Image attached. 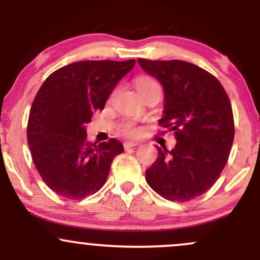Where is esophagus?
<instances>
[{
  "label": "esophagus",
  "mask_w": 260,
  "mask_h": 260,
  "mask_svg": "<svg viewBox=\"0 0 260 260\" xmlns=\"http://www.w3.org/2000/svg\"><path fill=\"white\" fill-rule=\"evenodd\" d=\"M139 143L138 142H126L123 144L124 149H129V148H134V147H138Z\"/></svg>",
  "instance_id": "obj_1"
}]
</instances>
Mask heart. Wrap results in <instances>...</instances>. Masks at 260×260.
Listing matches in <instances>:
<instances>
[{"instance_id": "obj_1", "label": "heart", "mask_w": 260, "mask_h": 260, "mask_svg": "<svg viewBox=\"0 0 260 260\" xmlns=\"http://www.w3.org/2000/svg\"><path fill=\"white\" fill-rule=\"evenodd\" d=\"M134 85H136V89L138 90L139 95L145 94V92L154 90V89H161L159 83L156 80L150 78V77L147 76H140L138 78L134 80ZM122 132L127 136H137L139 133V127L137 124H134L133 122H126L122 126Z\"/></svg>"}]
</instances>
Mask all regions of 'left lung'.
Returning a JSON list of instances; mask_svg holds the SVG:
<instances>
[{
    "label": "left lung",
    "mask_w": 260,
    "mask_h": 260,
    "mask_svg": "<svg viewBox=\"0 0 260 260\" xmlns=\"http://www.w3.org/2000/svg\"><path fill=\"white\" fill-rule=\"evenodd\" d=\"M138 62L162 84L165 107L159 124L177 140L172 150L157 147L145 178L162 198L192 201L214 186L229 160L235 122L228 92L216 77L189 62Z\"/></svg>",
    "instance_id": "1"
}]
</instances>
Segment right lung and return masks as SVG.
<instances>
[{"instance_id":"add662e5","label":"right lung","mask_w":260,"mask_h":260,"mask_svg":"<svg viewBox=\"0 0 260 260\" xmlns=\"http://www.w3.org/2000/svg\"><path fill=\"white\" fill-rule=\"evenodd\" d=\"M136 64L128 61H80L50 74L35 95L26 138L34 165L56 194L80 199L105 184L116 155L117 139L89 143L85 124L103 110L122 77Z\"/></svg>"}]
</instances>
